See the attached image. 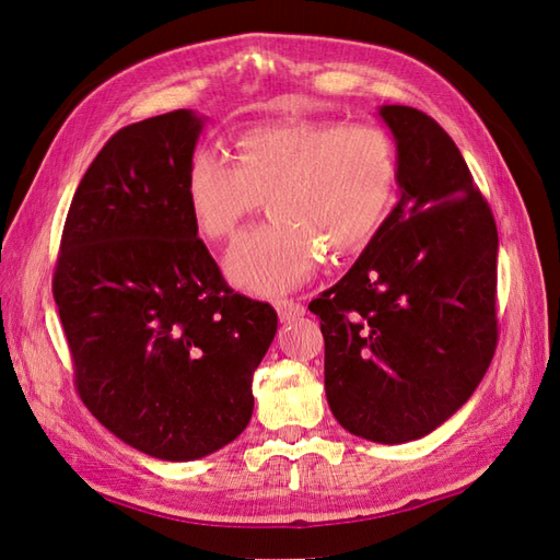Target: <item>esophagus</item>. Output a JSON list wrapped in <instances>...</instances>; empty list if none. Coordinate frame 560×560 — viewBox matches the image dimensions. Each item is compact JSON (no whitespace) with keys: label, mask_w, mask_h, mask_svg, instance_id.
<instances>
[{"label":"esophagus","mask_w":560,"mask_h":560,"mask_svg":"<svg viewBox=\"0 0 560 560\" xmlns=\"http://www.w3.org/2000/svg\"><path fill=\"white\" fill-rule=\"evenodd\" d=\"M275 307L279 312V319L281 322H293V319L303 317V314H305V305L295 303V300H277Z\"/></svg>","instance_id":"esophagus-1"}]
</instances>
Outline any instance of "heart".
Masks as SVG:
<instances>
[{
  "label": "heart",
  "instance_id": "1",
  "mask_svg": "<svg viewBox=\"0 0 560 560\" xmlns=\"http://www.w3.org/2000/svg\"><path fill=\"white\" fill-rule=\"evenodd\" d=\"M397 184L390 135L374 125L285 120L243 130L234 161L214 149L194 151L186 198L208 241L232 236L269 198L267 226L234 241L226 275L257 295H279L305 283L322 248L352 253L376 234Z\"/></svg>",
  "mask_w": 560,
  "mask_h": 560
}]
</instances>
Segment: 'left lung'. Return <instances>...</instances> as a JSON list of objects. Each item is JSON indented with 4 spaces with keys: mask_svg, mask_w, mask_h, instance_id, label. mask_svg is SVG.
I'll use <instances>...</instances> for the list:
<instances>
[{
    "mask_svg": "<svg viewBox=\"0 0 560 560\" xmlns=\"http://www.w3.org/2000/svg\"><path fill=\"white\" fill-rule=\"evenodd\" d=\"M378 116L397 143L399 200L310 312L322 319L338 423L399 444L462 409L492 362L499 236L452 137L409 106H381Z\"/></svg>",
    "mask_w": 560,
    "mask_h": 560,
    "instance_id": "obj_1",
    "label": "left lung"
}]
</instances>
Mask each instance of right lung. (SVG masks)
Returning a JSON list of instances; mask_svg holds the SVG:
<instances>
[{
  "label": "right lung",
  "instance_id": "add662e5",
  "mask_svg": "<svg viewBox=\"0 0 560 560\" xmlns=\"http://www.w3.org/2000/svg\"><path fill=\"white\" fill-rule=\"evenodd\" d=\"M200 130L182 108L113 135L73 196L54 269L84 407L165 462L246 430L253 374L277 334L275 307L229 289L198 238L186 167Z\"/></svg>",
  "mask_w": 560,
  "mask_h": 560
}]
</instances>
